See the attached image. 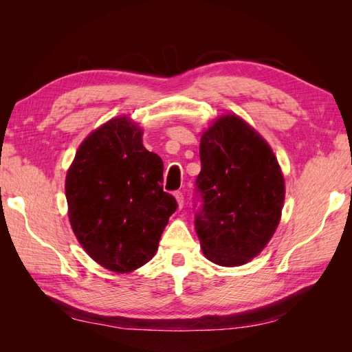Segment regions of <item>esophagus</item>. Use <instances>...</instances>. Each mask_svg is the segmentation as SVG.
Here are the masks:
<instances>
[{"mask_svg": "<svg viewBox=\"0 0 352 352\" xmlns=\"http://www.w3.org/2000/svg\"><path fill=\"white\" fill-rule=\"evenodd\" d=\"M175 198H176V201H177L179 208H182V207H184V194L180 192V190H176V192H175Z\"/></svg>", "mask_w": 352, "mask_h": 352, "instance_id": "esophagus-1", "label": "esophagus"}]
</instances>
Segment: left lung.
<instances>
[{
  "mask_svg": "<svg viewBox=\"0 0 352 352\" xmlns=\"http://www.w3.org/2000/svg\"><path fill=\"white\" fill-rule=\"evenodd\" d=\"M195 230L206 257L225 267L258 255L278 228L285 179L270 145L236 114L212 122L199 144Z\"/></svg>",
  "mask_w": 352,
  "mask_h": 352,
  "instance_id": "1",
  "label": "left lung"
}]
</instances>
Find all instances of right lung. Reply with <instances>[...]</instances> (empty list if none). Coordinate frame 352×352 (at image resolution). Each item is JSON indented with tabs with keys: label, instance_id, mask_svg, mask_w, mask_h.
<instances>
[{
	"label": "right lung",
	"instance_id": "1",
	"mask_svg": "<svg viewBox=\"0 0 352 352\" xmlns=\"http://www.w3.org/2000/svg\"><path fill=\"white\" fill-rule=\"evenodd\" d=\"M162 184V158L142 145V129L129 117H114L80 144L66 198L72 229L94 261L129 273L154 257L177 208Z\"/></svg>",
	"mask_w": 352,
	"mask_h": 352
}]
</instances>
